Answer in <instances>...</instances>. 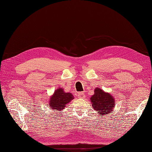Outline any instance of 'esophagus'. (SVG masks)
I'll list each match as a JSON object with an SVG mask.
<instances>
[{
    "label": "esophagus",
    "mask_w": 152,
    "mask_h": 152,
    "mask_svg": "<svg viewBox=\"0 0 152 152\" xmlns=\"http://www.w3.org/2000/svg\"><path fill=\"white\" fill-rule=\"evenodd\" d=\"M78 96H79V98H84V94L83 93H79V95H78Z\"/></svg>",
    "instance_id": "34e87169"
}]
</instances>
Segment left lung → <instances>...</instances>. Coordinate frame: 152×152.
<instances>
[{
    "mask_svg": "<svg viewBox=\"0 0 152 152\" xmlns=\"http://www.w3.org/2000/svg\"><path fill=\"white\" fill-rule=\"evenodd\" d=\"M93 108L102 115H107L111 113L115 105L114 98L110 93L105 92L103 89L96 88L94 95L90 98Z\"/></svg>",
    "mask_w": 152,
    "mask_h": 152,
    "instance_id": "left-lung-1",
    "label": "left lung"
}]
</instances>
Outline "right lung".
I'll return each mask as SVG.
<instances>
[{
  "label": "right lung",
  "instance_id": "1",
  "mask_svg": "<svg viewBox=\"0 0 152 152\" xmlns=\"http://www.w3.org/2000/svg\"><path fill=\"white\" fill-rule=\"evenodd\" d=\"M74 96L71 93H66L64 91L63 88H58L54 91V93L50 96L48 102V106L53 109L61 110L64 109Z\"/></svg>",
  "mask_w": 152,
  "mask_h": 152
}]
</instances>
